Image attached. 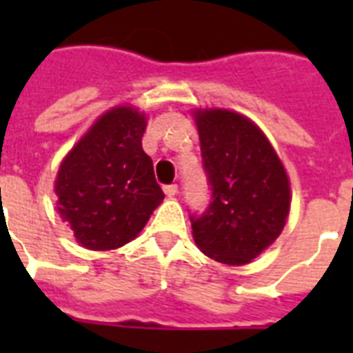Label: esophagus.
<instances>
[{"mask_svg": "<svg viewBox=\"0 0 353 353\" xmlns=\"http://www.w3.org/2000/svg\"><path fill=\"white\" fill-rule=\"evenodd\" d=\"M163 190H165V194L168 196V198H174V196L177 194V185H166Z\"/></svg>", "mask_w": 353, "mask_h": 353, "instance_id": "obj_1", "label": "esophagus"}]
</instances>
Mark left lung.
<instances>
[{
    "label": "left lung",
    "mask_w": 353,
    "mask_h": 353,
    "mask_svg": "<svg viewBox=\"0 0 353 353\" xmlns=\"http://www.w3.org/2000/svg\"><path fill=\"white\" fill-rule=\"evenodd\" d=\"M212 203L192 216V238L205 256L245 265L284 231L291 209L290 176L258 124L223 108H196Z\"/></svg>",
    "instance_id": "1"
}]
</instances>
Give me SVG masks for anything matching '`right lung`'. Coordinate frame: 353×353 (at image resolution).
Returning a JSON list of instances; mask_svg holds the SVG:
<instances>
[{"label": "right lung", "instance_id": "obj_1", "mask_svg": "<svg viewBox=\"0 0 353 353\" xmlns=\"http://www.w3.org/2000/svg\"><path fill=\"white\" fill-rule=\"evenodd\" d=\"M148 115L115 106L102 113L58 166L57 210L79 245L112 251L135 240L165 199L143 150Z\"/></svg>", "mask_w": 353, "mask_h": 353}]
</instances>
